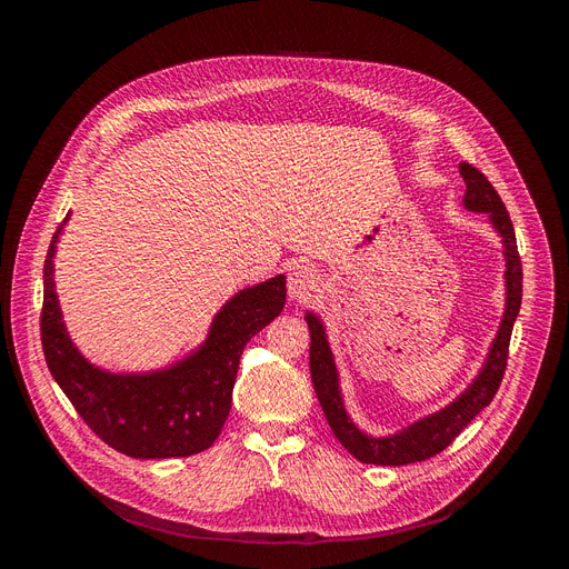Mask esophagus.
I'll use <instances>...</instances> for the list:
<instances>
[{"instance_id":"obj_1","label":"esophagus","mask_w":569,"mask_h":569,"mask_svg":"<svg viewBox=\"0 0 569 569\" xmlns=\"http://www.w3.org/2000/svg\"><path fill=\"white\" fill-rule=\"evenodd\" d=\"M287 284H289V297L291 299L306 301L318 289L320 280H318V272L311 266L295 263L287 272Z\"/></svg>"}]
</instances>
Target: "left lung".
<instances>
[{"label":"left lung","instance_id":"obj_1","mask_svg":"<svg viewBox=\"0 0 569 569\" xmlns=\"http://www.w3.org/2000/svg\"><path fill=\"white\" fill-rule=\"evenodd\" d=\"M460 176L465 180V206L472 211L489 213L491 226L503 237L506 247V284H508V301L501 330H498L493 347L489 351L487 366L479 372L472 387L465 391L458 401H453L449 408H443L435 416H429L412 427L403 429L401 435L387 437V439H372L360 435L349 420L347 410H343L339 387H337V370L332 363L330 347L322 332L320 320L308 313V330H311V377L313 387L318 393V401L322 406V412L327 422H330L335 437L341 441L353 458L360 462L370 465H408L420 462L427 458H435L441 453L446 446H451L453 439L468 427L477 412L485 410L501 387L506 366H508V349H510V335L515 318L520 313L522 303V261L518 253V239H515L512 220L508 216L506 203L498 197L493 184L487 180V176L477 170L470 163H460Z\"/></svg>","mask_w":569,"mask_h":569}]
</instances>
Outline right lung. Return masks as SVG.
<instances>
[{
  "mask_svg": "<svg viewBox=\"0 0 569 569\" xmlns=\"http://www.w3.org/2000/svg\"><path fill=\"white\" fill-rule=\"evenodd\" d=\"M57 237L59 230L44 258L40 337L49 372L78 416L101 441L130 458H182L209 449L230 416L239 356L282 311V274L239 291L216 316L203 349L182 363L151 375H109L92 368L63 330L51 282Z\"/></svg>",
  "mask_w": 569,
  "mask_h": 569,
  "instance_id": "right-lung-1",
  "label": "right lung"
}]
</instances>
